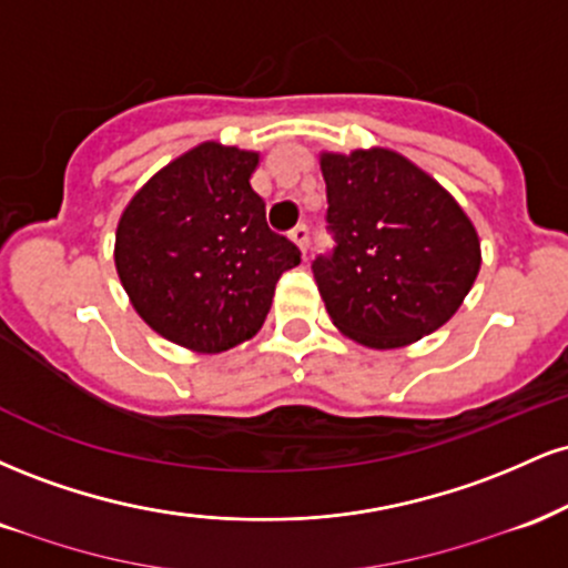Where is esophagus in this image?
Wrapping results in <instances>:
<instances>
[{"label":"esophagus","mask_w":568,"mask_h":568,"mask_svg":"<svg viewBox=\"0 0 568 568\" xmlns=\"http://www.w3.org/2000/svg\"><path fill=\"white\" fill-rule=\"evenodd\" d=\"M291 240H293V243L298 245V251H302L304 256H306V251H310V226H306V224H298L296 230L291 232Z\"/></svg>","instance_id":"1"}]
</instances>
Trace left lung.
Masks as SVG:
<instances>
[{"mask_svg":"<svg viewBox=\"0 0 568 568\" xmlns=\"http://www.w3.org/2000/svg\"><path fill=\"white\" fill-rule=\"evenodd\" d=\"M321 171L336 245L312 272L336 328L395 349L452 321L480 270L459 202L393 149L323 152Z\"/></svg>","mask_w":568,"mask_h":568,"instance_id":"obj_1","label":"left lung"}]
</instances>
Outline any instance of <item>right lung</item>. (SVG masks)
Returning <instances> with one entry per match:
<instances>
[{"label":"right lung","mask_w":568,"mask_h":568,"mask_svg":"<svg viewBox=\"0 0 568 568\" xmlns=\"http://www.w3.org/2000/svg\"><path fill=\"white\" fill-rule=\"evenodd\" d=\"M256 152L205 141L143 184L116 224L114 264L149 328L194 352L256 336L302 253L266 226Z\"/></svg>","instance_id":"1"}]
</instances>
